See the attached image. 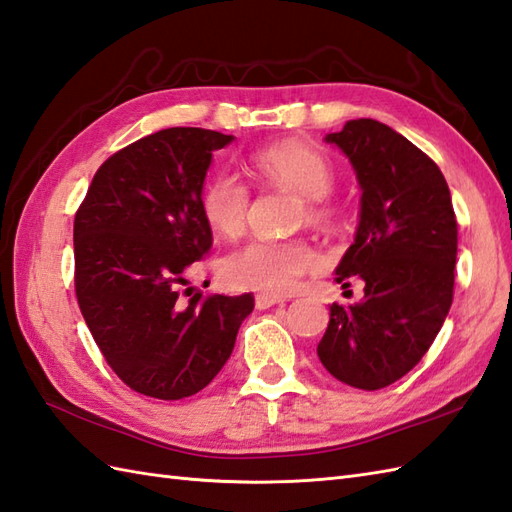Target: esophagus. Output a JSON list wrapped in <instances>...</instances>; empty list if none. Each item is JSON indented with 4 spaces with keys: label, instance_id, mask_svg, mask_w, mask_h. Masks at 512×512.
Returning a JSON list of instances; mask_svg holds the SVG:
<instances>
[{
    "label": "esophagus",
    "instance_id": "obj_1",
    "mask_svg": "<svg viewBox=\"0 0 512 512\" xmlns=\"http://www.w3.org/2000/svg\"><path fill=\"white\" fill-rule=\"evenodd\" d=\"M279 303H283V299H281V296H277V294H257L255 296V307H257V310H268V307L279 305Z\"/></svg>",
    "mask_w": 512,
    "mask_h": 512
}]
</instances>
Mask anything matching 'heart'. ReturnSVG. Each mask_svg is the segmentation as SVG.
I'll return each mask as SVG.
<instances>
[{"mask_svg": "<svg viewBox=\"0 0 512 512\" xmlns=\"http://www.w3.org/2000/svg\"><path fill=\"white\" fill-rule=\"evenodd\" d=\"M251 165L264 181L290 187L305 196L303 216L312 222L329 224L336 220L338 209L329 198L334 165L320 150L290 139L259 148L253 152ZM248 207L251 192L235 174L220 172L202 189V216L222 237L242 235ZM318 266V253L303 240H255L224 259L222 279L237 290L288 294Z\"/></svg>", "mask_w": 512, "mask_h": 512, "instance_id": "b5f03b06", "label": "heart"}]
</instances>
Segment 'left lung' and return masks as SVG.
<instances>
[{"label": "left lung", "mask_w": 512, "mask_h": 512, "mask_svg": "<svg viewBox=\"0 0 512 512\" xmlns=\"http://www.w3.org/2000/svg\"><path fill=\"white\" fill-rule=\"evenodd\" d=\"M362 187L360 227L336 281H364L360 303L329 307L318 358L342 384L379 390L408 375L454 301L458 222L443 172L390 126L351 120L325 137Z\"/></svg>", "instance_id": "obj_1"}]
</instances>
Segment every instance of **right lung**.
Instances as JSON below:
<instances>
[{
  "label": "right lung",
  "mask_w": 512,
  "mask_h": 512,
  "mask_svg": "<svg viewBox=\"0 0 512 512\" xmlns=\"http://www.w3.org/2000/svg\"><path fill=\"white\" fill-rule=\"evenodd\" d=\"M231 139L185 126L141 137L100 165L76 211L80 312L106 364L139 395H196L229 360L255 307L248 292L183 290L194 261L211 251L200 194L211 154Z\"/></svg>",
  "instance_id": "obj_1"
}]
</instances>
